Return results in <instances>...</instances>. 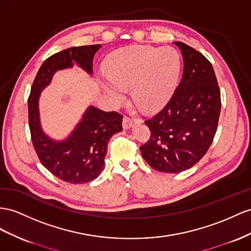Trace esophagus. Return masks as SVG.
I'll return each mask as SVG.
<instances>
[{
	"instance_id": "1",
	"label": "esophagus",
	"mask_w": 251,
	"mask_h": 251,
	"mask_svg": "<svg viewBox=\"0 0 251 251\" xmlns=\"http://www.w3.org/2000/svg\"><path fill=\"white\" fill-rule=\"evenodd\" d=\"M140 120L139 119H132L129 117H124L123 119V128L124 129H127V128H130L133 124L136 123H140Z\"/></svg>"
}]
</instances>
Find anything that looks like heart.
Returning a JSON list of instances; mask_svg holds the SVG:
<instances>
[{
    "mask_svg": "<svg viewBox=\"0 0 251 251\" xmlns=\"http://www.w3.org/2000/svg\"><path fill=\"white\" fill-rule=\"evenodd\" d=\"M181 61L173 48L133 46L118 50L109 56L104 83L107 95L114 102L125 99L124 89L132 88V99L143 110L163 107L175 91Z\"/></svg>",
    "mask_w": 251,
    "mask_h": 251,
    "instance_id": "obj_1",
    "label": "heart"
}]
</instances>
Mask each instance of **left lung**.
Here are the masks:
<instances>
[{"label":"left lung","mask_w":251,"mask_h":251,"mask_svg":"<svg viewBox=\"0 0 251 251\" xmlns=\"http://www.w3.org/2000/svg\"><path fill=\"white\" fill-rule=\"evenodd\" d=\"M183 57L182 78L161 111L145 124L150 140L140 146L153 170L180 173L208 151L221 113V91L211 62L196 50L174 42Z\"/></svg>","instance_id":"1"}]
</instances>
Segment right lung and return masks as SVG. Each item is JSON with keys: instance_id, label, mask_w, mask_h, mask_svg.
I'll return each instance as SVG.
<instances>
[{"instance_id": "1", "label": "right lung", "mask_w": 251, "mask_h": 251, "mask_svg": "<svg viewBox=\"0 0 251 251\" xmlns=\"http://www.w3.org/2000/svg\"><path fill=\"white\" fill-rule=\"evenodd\" d=\"M100 48V44L71 48L49 57L38 71L28 96V124L38 158L54 176L73 184L92 181L100 174L109 140L123 129V115L90 106L71 136L58 142L42 130L38 100L56 71L73 67L75 62L92 74L93 57Z\"/></svg>"}]
</instances>
